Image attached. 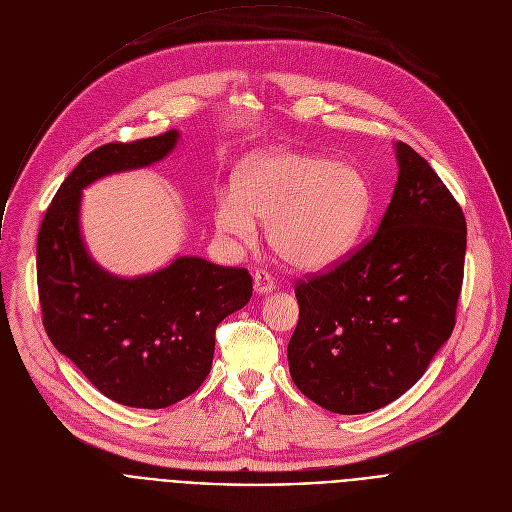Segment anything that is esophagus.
I'll list each match as a JSON object with an SVG mask.
<instances>
[{"mask_svg":"<svg viewBox=\"0 0 512 512\" xmlns=\"http://www.w3.org/2000/svg\"><path fill=\"white\" fill-rule=\"evenodd\" d=\"M253 287H255L257 294H269V291L275 289V279L267 271L257 269L253 273Z\"/></svg>","mask_w":512,"mask_h":512,"instance_id":"1","label":"esophagus"}]
</instances>
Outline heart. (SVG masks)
Wrapping results in <instances>:
<instances>
[{"label": "heart", "instance_id": "obj_1", "mask_svg": "<svg viewBox=\"0 0 512 512\" xmlns=\"http://www.w3.org/2000/svg\"><path fill=\"white\" fill-rule=\"evenodd\" d=\"M369 204V184L354 166L275 150L241 166L233 194L214 204V223L229 237L251 241L253 218L267 217L273 253L298 269H318L350 249Z\"/></svg>", "mask_w": 512, "mask_h": 512}]
</instances>
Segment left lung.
<instances>
[{"instance_id": "8db88e82", "label": "left lung", "mask_w": 512, "mask_h": 512, "mask_svg": "<svg viewBox=\"0 0 512 512\" xmlns=\"http://www.w3.org/2000/svg\"><path fill=\"white\" fill-rule=\"evenodd\" d=\"M395 152L399 176L377 233L296 283L289 375L332 413H369L401 397L456 326L464 212L411 145L397 141Z\"/></svg>"}]
</instances>
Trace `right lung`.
Masks as SVG:
<instances>
[{
  "label": "right lung",
  "instance_id": "1",
  "mask_svg": "<svg viewBox=\"0 0 512 512\" xmlns=\"http://www.w3.org/2000/svg\"><path fill=\"white\" fill-rule=\"evenodd\" d=\"M178 137L170 129L93 150L60 184L38 233V296L50 342L105 397L139 409H164L192 395L210 373L216 326L253 296L243 267L178 257L125 279L85 249L81 190L107 174L160 162Z\"/></svg>",
  "mask_w": 512,
  "mask_h": 512
}]
</instances>
